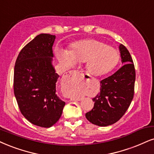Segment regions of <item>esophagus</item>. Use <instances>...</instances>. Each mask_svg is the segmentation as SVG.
I'll return each mask as SVG.
<instances>
[{"mask_svg": "<svg viewBox=\"0 0 154 154\" xmlns=\"http://www.w3.org/2000/svg\"><path fill=\"white\" fill-rule=\"evenodd\" d=\"M83 75V73H81L79 71H72L69 73L66 74V78L68 79H73V78H81Z\"/></svg>", "mask_w": 154, "mask_h": 154, "instance_id": "esophagus-1", "label": "esophagus"}]
</instances>
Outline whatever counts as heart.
I'll list each match as a JSON object with an SVG mask.
<instances>
[{"instance_id":"b5f03b06","label":"heart","mask_w":154,"mask_h":154,"mask_svg":"<svg viewBox=\"0 0 154 154\" xmlns=\"http://www.w3.org/2000/svg\"><path fill=\"white\" fill-rule=\"evenodd\" d=\"M58 59L66 66L75 62H86L88 71L95 75H103L116 67L120 55L113 47L96 39H86L72 45L69 51L57 53Z\"/></svg>"}]
</instances>
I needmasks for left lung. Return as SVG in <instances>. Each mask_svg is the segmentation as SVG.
Wrapping results in <instances>:
<instances>
[{"mask_svg": "<svg viewBox=\"0 0 154 154\" xmlns=\"http://www.w3.org/2000/svg\"><path fill=\"white\" fill-rule=\"evenodd\" d=\"M122 67L100 81V93L93 98L94 106L86 118L93 124L107 126L117 122L124 115L134 95L136 71L129 51L119 46Z\"/></svg>", "mask_w": 154, "mask_h": 154, "instance_id": "1", "label": "left lung"}]
</instances>
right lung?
Wrapping results in <instances>:
<instances>
[{
    "label": "right lung",
    "instance_id": "add662e5",
    "mask_svg": "<svg viewBox=\"0 0 154 154\" xmlns=\"http://www.w3.org/2000/svg\"><path fill=\"white\" fill-rule=\"evenodd\" d=\"M56 36L41 33L26 44L17 58L13 90L19 109L35 126L49 128L61 116L65 102L56 95L59 75L53 67Z\"/></svg>",
    "mask_w": 154,
    "mask_h": 154
}]
</instances>
